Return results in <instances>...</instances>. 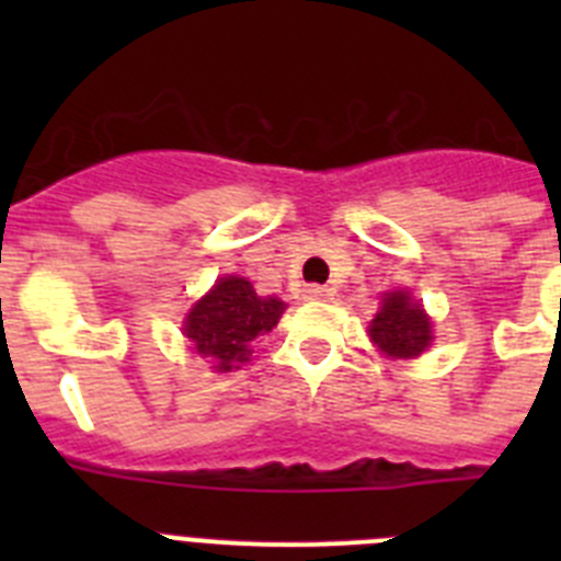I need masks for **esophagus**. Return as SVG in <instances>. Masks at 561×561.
Wrapping results in <instances>:
<instances>
[{
  "mask_svg": "<svg viewBox=\"0 0 561 561\" xmlns=\"http://www.w3.org/2000/svg\"><path fill=\"white\" fill-rule=\"evenodd\" d=\"M331 295H334V291H331L329 286H320V284L306 286V297H309V300H331Z\"/></svg>",
  "mask_w": 561,
  "mask_h": 561,
  "instance_id": "obj_1",
  "label": "esophagus"
}]
</instances>
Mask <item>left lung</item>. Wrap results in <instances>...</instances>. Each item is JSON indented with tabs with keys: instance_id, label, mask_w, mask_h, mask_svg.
<instances>
[{
	"instance_id": "8db88e82",
	"label": "left lung",
	"mask_w": 561,
	"mask_h": 561,
	"mask_svg": "<svg viewBox=\"0 0 561 561\" xmlns=\"http://www.w3.org/2000/svg\"><path fill=\"white\" fill-rule=\"evenodd\" d=\"M370 340L388 356H419L433 340V325L424 314L421 304L410 300L408 291H390L385 295L381 311L370 323Z\"/></svg>"
}]
</instances>
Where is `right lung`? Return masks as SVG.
Instances as JSON below:
<instances>
[{
	"mask_svg": "<svg viewBox=\"0 0 561 561\" xmlns=\"http://www.w3.org/2000/svg\"><path fill=\"white\" fill-rule=\"evenodd\" d=\"M286 306L277 297H257L244 277H221L193 306L185 320V336L202 356H213L216 368L230 370L238 362H247L255 336L270 334Z\"/></svg>",
	"mask_w": 561,
	"mask_h": 561,
	"instance_id": "add662e5",
	"label": "right lung"
}]
</instances>
